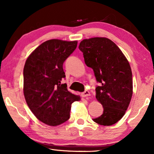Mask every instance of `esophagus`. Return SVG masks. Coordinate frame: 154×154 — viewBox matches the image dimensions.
Masks as SVG:
<instances>
[{
  "mask_svg": "<svg viewBox=\"0 0 154 154\" xmlns=\"http://www.w3.org/2000/svg\"><path fill=\"white\" fill-rule=\"evenodd\" d=\"M90 95V92L88 91V90H85V91L81 93V96L83 97H88Z\"/></svg>",
  "mask_w": 154,
  "mask_h": 154,
  "instance_id": "esophagus-1",
  "label": "esophagus"
}]
</instances>
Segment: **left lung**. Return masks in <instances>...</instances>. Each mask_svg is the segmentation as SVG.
I'll return each instance as SVG.
<instances>
[{"mask_svg": "<svg viewBox=\"0 0 154 154\" xmlns=\"http://www.w3.org/2000/svg\"><path fill=\"white\" fill-rule=\"evenodd\" d=\"M85 64L92 69L97 82L96 98L104 111L93 121L111 125L125 114L132 95V74L130 64L120 48L106 38H92L81 42Z\"/></svg>", "mask_w": 154, "mask_h": 154, "instance_id": "obj_1", "label": "left lung"}]
</instances>
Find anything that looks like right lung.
Returning a JSON list of instances; mask_svg holds the SVG:
<instances>
[{"instance_id": "1", "label": "right lung", "mask_w": 154, "mask_h": 154, "mask_svg": "<svg viewBox=\"0 0 154 154\" xmlns=\"http://www.w3.org/2000/svg\"><path fill=\"white\" fill-rule=\"evenodd\" d=\"M77 41L52 39L31 53L24 68V94L29 109L39 121L56 126L68 121L71 105L80 100L67 90L64 61L77 47Z\"/></svg>"}]
</instances>
